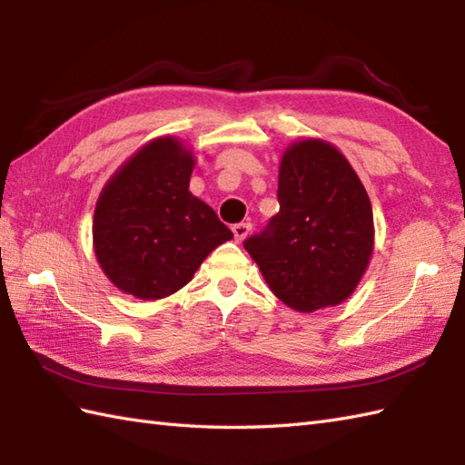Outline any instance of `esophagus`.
I'll use <instances>...</instances> for the list:
<instances>
[{
    "mask_svg": "<svg viewBox=\"0 0 465 465\" xmlns=\"http://www.w3.org/2000/svg\"><path fill=\"white\" fill-rule=\"evenodd\" d=\"M250 230H252V225H250V223H235V225L232 227L235 242H243L245 238H248Z\"/></svg>",
    "mask_w": 465,
    "mask_h": 465,
    "instance_id": "obj_1",
    "label": "esophagus"
}]
</instances>
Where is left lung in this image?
Segmentation results:
<instances>
[{"instance_id": "left-lung-1", "label": "left lung", "mask_w": 465, "mask_h": 465, "mask_svg": "<svg viewBox=\"0 0 465 465\" xmlns=\"http://www.w3.org/2000/svg\"><path fill=\"white\" fill-rule=\"evenodd\" d=\"M278 202L268 227L243 242L265 283L298 312L348 300L373 252L371 203L350 162L328 142L292 143Z\"/></svg>"}]
</instances>
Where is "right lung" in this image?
I'll return each mask as SVG.
<instances>
[{
  "label": "right lung",
  "mask_w": 465,
  "mask_h": 465,
  "mask_svg": "<svg viewBox=\"0 0 465 465\" xmlns=\"http://www.w3.org/2000/svg\"><path fill=\"white\" fill-rule=\"evenodd\" d=\"M193 153L175 137L137 150L100 193L94 248L117 290L137 300H162L192 282L230 227L190 192Z\"/></svg>",
  "instance_id": "1"
}]
</instances>
